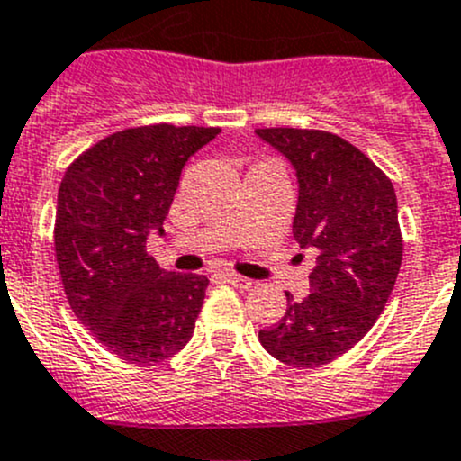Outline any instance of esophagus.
<instances>
[{
	"label": "esophagus",
	"mask_w": 461,
	"mask_h": 461,
	"mask_svg": "<svg viewBox=\"0 0 461 461\" xmlns=\"http://www.w3.org/2000/svg\"><path fill=\"white\" fill-rule=\"evenodd\" d=\"M221 276H222V281H227L230 285H234V287H240V290H248V287H252V281H249V278L239 276V274H234V272H222Z\"/></svg>",
	"instance_id": "1"
}]
</instances>
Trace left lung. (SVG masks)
<instances>
[{
	"label": "left lung",
	"instance_id": "1",
	"mask_svg": "<svg viewBox=\"0 0 461 461\" xmlns=\"http://www.w3.org/2000/svg\"><path fill=\"white\" fill-rule=\"evenodd\" d=\"M290 160L299 183L292 234L312 249L310 294L287 296L258 341L274 359L314 368L361 341L384 312L402 267L397 196L388 176L355 144L317 129H257Z\"/></svg>",
	"mask_w": 461,
	"mask_h": 461
}]
</instances>
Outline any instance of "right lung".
<instances>
[{
    "label": "right lung",
    "mask_w": 461,
    "mask_h": 461,
    "mask_svg": "<svg viewBox=\"0 0 461 461\" xmlns=\"http://www.w3.org/2000/svg\"><path fill=\"white\" fill-rule=\"evenodd\" d=\"M216 127L124 129L82 153L64 174L55 213V257L76 317L131 364H158L183 350L209 281L165 272L147 254L189 158Z\"/></svg>",
    "instance_id": "obj_1"
}]
</instances>
